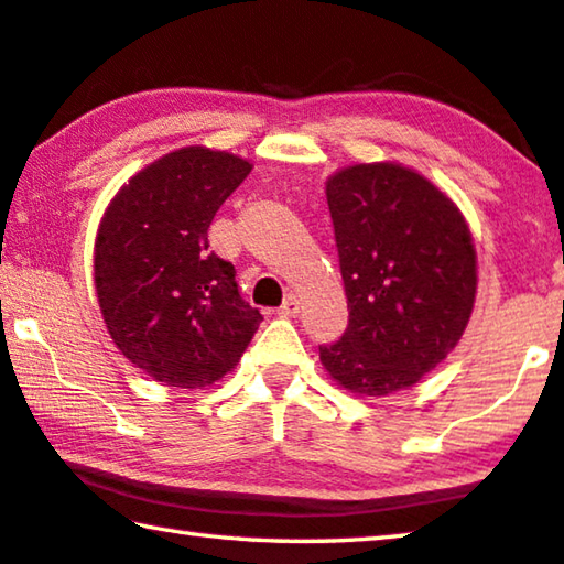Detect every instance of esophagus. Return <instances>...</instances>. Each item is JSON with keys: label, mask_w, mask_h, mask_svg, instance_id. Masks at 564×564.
<instances>
[{"label": "esophagus", "mask_w": 564, "mask_h": 564, "mask_svg": "<svg viewBox=\"0 0 564 564\" xmlns=\"http://www.w3.org/2000/svg\"><path fill=\"white\" fill-rule=\"evenodd\" d=\"M301 313V299L295 293H291L289 299L283 301V305H281V316H285V318H295Z\"/></svg>", "instance_id": "34e87169"}]
</instances>
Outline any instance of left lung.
Here are the masks:
<instances>
[{"label": "left lung", "mask_w": 564, "mask_h": 564, "mask_svg": "<svg viewBox=\"0 0 564 564\" xmlns=\"http://www.w3.org/2000/svg\"><path fill=\"white\" fill-rule=\"evenodd\" d=\"M326 198L350 318L321 362L360 398L398 393L447 358L473 316L470 226L445 191L395 161L336 171Z\"/></svg>", "instance_id": "obj_1"}]
</instances>
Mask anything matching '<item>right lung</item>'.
<instances>
[{
	"label": "right lung",
	"instance_id": "1",
	"mask_svg": "<svg viewBox=\"0 0 564 564\" xmlns=\"http://www.w3.org/2000/svg\"><path fill=\"white\" fill-rule=\"evenodd\" d=\"M253 164L184 147L137 171L104 212L94 285L113 346L171 388H206L236 368L263 321L236 269L208 251V226Z\"/></svg>",
	"mask_w": 564,
	"mask_h": 564
}]
</instances>
